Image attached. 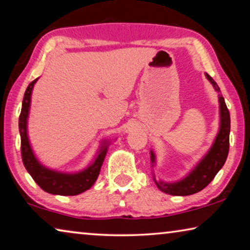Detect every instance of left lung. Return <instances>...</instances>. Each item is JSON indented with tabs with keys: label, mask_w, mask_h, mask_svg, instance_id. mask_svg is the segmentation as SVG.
<instances>
[{
	"label": "left lung",
	"mask_w": 250,
	"mask_h": 250,
	"mask_svg": "<svg viewBox=\"0 0 250 250\" xmlns=\"http://www.w3.org/2000/svg\"><path fill=\"white\" fill-rule=\"evenodd\" d=\"M207 78L213 85L215 91L220 92L218 84L208 74H206ZM219 103H220V130L217 138H215L213 146L207 154L202 161L199 163L194 169L188 176L176 183H164V182H156L157 188L162 192L170 195L185 196L197 193L210 184L215 175L222 168L226 163L227 156L229 152V133H230V113L226 105L225 99L222 95H219ZM151 162L155 163L154 152H150Z\"/></svg>",
	"instance_id": "left-lung-1"
}]
</instances>
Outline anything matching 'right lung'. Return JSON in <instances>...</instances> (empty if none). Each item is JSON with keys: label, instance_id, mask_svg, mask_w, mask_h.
I'll return each instance as SVG.
<instances>
[{"label": "right lung", "instance_id": "obj_1", "mask_svg": "<svg viewBox=\"0 0 250 250\" xmlns=\"http://www.w3.org/2000/svg\"><path fill=\"white\" fill-rule=\"evenodd\" d=\"M38 78L32 81L29 86L25 89L23 101H22V109L20 117H19V130L21 136V156L22 162L25 169L31 175L35 182L50 194L58 195H76L80 193L86 191L95 183L96 178L100 174V169L105 157L107 146L104 145L100 150L99 155L96 156L95 161L91 166L83 172L77 174H62L55 172V170L48 169L37 161L35 155L30 147L28 135H27V118L29 113L30 100H31V92L33 85Z\"/></svg>", "mask_w": 250, "mask_h": 250}]
</instances>
